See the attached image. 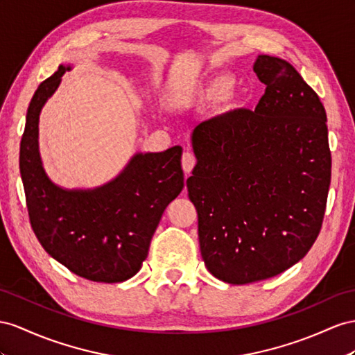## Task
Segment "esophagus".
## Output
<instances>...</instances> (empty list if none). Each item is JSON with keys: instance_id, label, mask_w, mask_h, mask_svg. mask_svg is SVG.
Returning <instances> with one entry per match:
<instances>
[{"instance_id": "34e87169", "label": "esophagus", "mask_w": 355, "mask_h": 355, "mask_svg": "<svg viewBox=\"0 0 355 355\" xmlns=\"http://www.w3.org/2000/svg\"><path fill=\"white\" fill-rule=\"evenodd\" d=\"M195 165H196L195 156H193L192 153L186 151V153L183 154V157H181V166H183V171L186 172V174H190V172L193 171Z\"/></svg>"}]
</instances>
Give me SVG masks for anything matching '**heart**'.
<instances>
[{"label": "heart", "mask_w": 355, "mask_h": 355, "mask_svg": "<svg viewBox=\"0 0 355 355\" xmlns=\"http://www.w3.org/2000/svg\"><path fill=\"white\" fill-rule=\"evenodd\" d=\"M234 78L230 75H217L205 83H196L190 85L180 98L190 100L199 106H211L220 103L225 98H231L230 91L234 87Z\"/></svg>", "instance_id": "obj_1"}]
</instances>
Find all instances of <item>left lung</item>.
<instances>
[{
  "label": "left lung",
  "mask_w": 355,
  "mask_h": 355,
  "mask_svg": "<svg viewBox=\"0 0 355 355\" xmlns=\"http://www.w3.org/2000/svg\"><path fill=\"white\" fill-rule=\"evenodd\" d=\"M266 84L255 111L195 127L187 178L207 270L232 285L280 275L312 248L331 178L327 114L298 71L277 57L253 64Z\"/></svg>",
  "instance_id": "8db88e82"
}]
</instances>
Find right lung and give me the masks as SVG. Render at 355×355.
<instances>
[{"instance_id": "right-lung-1", "label": "right lung", "mask_w": 355, "mask_h": 355, "mask_svg": "<svg viewBox=\"0 0 355 355\" xmlns=\"http://www.w3.org/2000/svg\"><path fill=\"white\" fill-rule=\"evenodd\" d=\"M70 66L39 85L21 141L19 169L31 228L43 249L75 275L105 284L133 277L148 255L153 234L184 187L180 145L138 153L121 174L88 190L53 184L39 151V116Z\"/></svg>"}]
</instances>
